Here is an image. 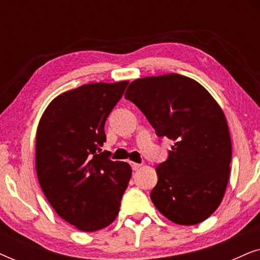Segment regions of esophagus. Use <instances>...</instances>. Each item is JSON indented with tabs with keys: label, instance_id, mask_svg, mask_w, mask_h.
<instances>
[{
	"label": "esophagus",
	"instance_id": "obj_1",
	"mask_svg": "<svg viewBox=\"0 0 260 260\" xmlns=\"http://www.w3.org/2000/svg\"><path fill=\"white\" fill-rule=\"evenodd\" d=\"M141 166H142V165H140V163L131 162V167H133V169H134V170H138V169L141 168Z\"/></svg>",
	"mask_w": 260,
	"mask_h": 260
}]
</instances>
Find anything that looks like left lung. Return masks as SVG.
Returning <instances> with one entry per match:
<instances>
[{
  "mask_svg": "<svg viewBox=\"0 0 260 260\" xmlns=\"http://www.w3.org/2000/svg\"><path fill=\"white\" fill-rule=\"evenodd\" d=\"M158 137L174 142L157 166L150 198L179 225H197L221 204L230 179L232 143L222 109L190 78L170 73L134 80L125 92Z\"/></svg>",
  "mask_w": 260,
  "mask_h": 260,
  "instance_id": "obj_1",
  "label": "left lung"
}]
</instances>
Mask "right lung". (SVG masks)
Here are the masks:
<instances>
[{"label":"right lung","instance_id":"right-lung-1","mask_svg":"<svg viewBox=\"0 0 260 260\" xmlns=\"http://www.w3.org/2000/svg\"><path fill=\"white\" fill-rule=\"evenodd\" d=\"M129 81L86 84L59 94L37 130L35 167L45 197L60 218L83 232L115 221L129 184V163L102 147L106 118Z\"/></svg>","mask_w":260,"mask_h":260}]
</instances>
